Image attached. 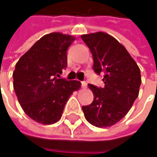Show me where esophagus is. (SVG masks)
I'll list each match as a JSON object with an SVG mask.
<instances>
[{
	"instance_id": "34e87169",
	"label": "esophagus",
	"mask_w": 157,
	"mask_h": 157,
	"mask_svg": "<svg viewBox=\"0 0 157 157\" xmlns=\"http://www.w3.org/2000/svg\"><path fill=\"white\" fill-rule=\"evenodd\" d=\"M81 86L82 88H86V86H87V83L86 81L81 82Z\"/></svg>"
}]
</instances>
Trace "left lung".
<instances>
[{
    "label": "left lung",
    "mask_w": 157,
    "mask_h": 157,
    "mask_svg": "<svg viewBox=\"0 0 157 157\" xmlns=\"http://www.w3.org/2000/svg\"><path fill=\"white\" fill-rule=\"evenodd\" d=\"M81 38L92 52L94 71L104 72L103 87L88 85L94 101L82 109L90 124L111 127L125 117L139 95L140 68L126 48L109 34H86Z\"/></svg>",
    "instance_id": "8db88e82"
}]
</instances>
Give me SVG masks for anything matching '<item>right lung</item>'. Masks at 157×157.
Wrapping results in <instances>:
<instances>
[{
    "label": "right lung",
    "mask_w": 157,
    "mask_h": 157,
    "mask_svg": "<svg viewBox=\"0 0 157 157\" xmlns=\"http://www.w3.org/2000/svg\"><path fill=\"white\" fill-rule=\"evenodd\" d=\"M75 37L53 32L35 43L15 64L14 89L24 113L35 121H58L64 105L81 83L57 78L67 67L66 52Z\"/></svg>",
    "instance_id": "obj_1"
}]
</instances>
